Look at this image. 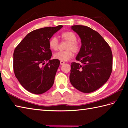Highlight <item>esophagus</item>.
Masks as SVG:
<instances>
[{"instance_id": "obj_1", "label": "esophagus", "mask_w": 128, "mask_h": 128, "mask_svg": "<svg viewBox=\"0 0 128 128\" xmlns=\"http://www.w3.org/2000/svg\"><path fill=\"white\" fill-rule=\"evenodd\" d=\"M65 64V62H63V61H60V64L61 65V66H62V65H63Z\"/></svg>"}]
</instances>
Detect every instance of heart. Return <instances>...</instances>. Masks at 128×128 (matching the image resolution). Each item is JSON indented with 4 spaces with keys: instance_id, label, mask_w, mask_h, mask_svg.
Instances as JSON below:
<instances>
[{
    "instance_id": "heart-1",
    "label": "heart",
    "mask_w": 128,
    "mask_h": 128,
    "mask_svg": "<svg viewBox=\"0 0 128 128\" xmlns=\"http://www.w3.org/2000/svg\"><path fill=\"white\" fill-rule=\"evenodd\" d=\"M62 39L64 41L68 42L64 51L59 52L54 54V58L61 61H67L74 56L73 52L78 53L80 50V45L76 41L77 37L72 31H66L60 34ZM49 47L52 50L56 51L58 50L59 43L58 39L56 37H52L49 40Z\"/></svg>"
}]
</instances>
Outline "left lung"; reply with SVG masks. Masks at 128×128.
Wrapping results in <instances>:
<instances>
[{
    "label": "left lung",
    "mask_w": 128,
    "mask_h": 128,
    "mask_svg": "<svg viewBox=\"0 0 128 128\" xmlns=\"http://www.w3.org/2000/svg\"><path fill=\"white\" fill-rule=\"evenodd\" d=\"M72 29L80 37L81 47L76 57L79 62L71 64L70 82L78 91L90 93L109 79L112 72V50L98 32L88 27L74 25Z\"/></svg>",
    "instance_id": "1"
}]
</instances>
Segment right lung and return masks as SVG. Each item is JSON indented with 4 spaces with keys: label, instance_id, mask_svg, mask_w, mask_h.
Listing matches in <instances>:
<instances>
[{
    "label": "right lung",
    "instance_id": "obj_1",
    "mask_svg": "<svg viewBox=\"0 0 128 128\" xmlns=\"http://www.w3.org/2000/svg\"><path fill=\"white\" fill-rule=\"evenodd\" d=\"M62 28L47 27L30 32L14 52L13 68L16 78L27 91L40 94L52 87L60 64L50 59L49 40Z\"/></svg>",
    "mask_w": 128,
    "mask_h": 128
}]
</instances>
